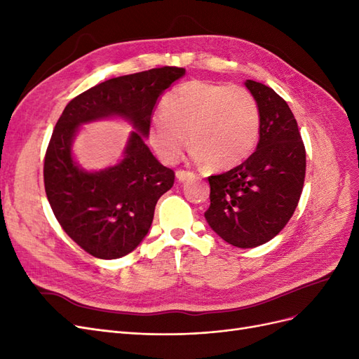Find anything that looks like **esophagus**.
<instances>
[{
	"label": "esophagus",
	"mask_w": 359,
	"mask_h": 359,
	"mask_svg": "<svg viewBox=\"0 0 359 359\" xmlns=\"http://www.w3.org/2000/svg\"><path fill=\"white\" fill-rule=\"evenodd\" d=\"M194 178V173L193 172H189V170H177V180L184 182L187 180H191Z\"/></svg>",
	"instance_id": "1"
}]
</instances>
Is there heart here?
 Returning a JSON list of instances; mask_svg holds the SVG:
<instances>
[{"mask_svg": "<svg viewBox=\"0 0 359 359\" xmlns=\"http://www.w3.org/2000/svg\"><path fill=\"white\" fill-rule=\"evenodd\" d=\"M147 137L161 161L175 163L187 137L196 160L212 169H229L256 148L260 111L255 95L241 85L190 81L168 93Z\"/></svg>", "mask_w": 359, "mask_h": 359, "instance_id": "obj_1", "label": "heart"}]
</instances>
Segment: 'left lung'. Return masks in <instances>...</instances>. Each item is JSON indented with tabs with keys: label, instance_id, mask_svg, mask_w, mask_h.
<instances>
[{
	"label": "left lung",
	"instance_id": "8db88e82",
	"mask_svg": "<svg viewBox=\"0 0 359 359\" xmlns=\"http://www.w3.org/2000/svg\"><path fill=\"white\" fill-rule=\"evenodd\" d=\"M260 111L255 153L240 166L208 177L205 219L226 243L253 248L273 240L298 206L306 178V148L290 107L269 86L245 81Z\"/></svg>",
	"mask_w": 359,
	"mask_h": 359
}]
</instances>
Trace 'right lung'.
Here are the masks:
<instances>
[{
  "label": "right lung",
  "mask_w": 359,
  "mask_h": 359,
  "mask_svg": "<svg viewBox=\"0 0 359 359\" xmlns=\"http://www.w3.org/2000/svg\"><path fill=\"white\" fill-rule=\"evenodd\" d=\"M186 74L182 67H160L104 81L66 106L46 149L43 178L58 223L86 253L99 259L128 255L148 233L156 203L175 181L145 144L157 99ZM111 116L135 127L123 160L99 172L72 160L71 144L82 123Z\"/></svg>",
  "instance_id": "add662e5"
}]
</instances>
